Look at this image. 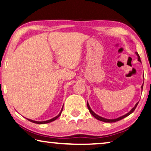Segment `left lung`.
<instances>
[{
	"instance_id": "8db88e82",
	"label": "left lung",
	"mask_w": 151,
	"mask_h": 151,
	"mask_svg": "<svg viewBox=\"0 0 151 151\" xmlns=\"http://www.w3.org/2000/svg\"><path fill=\"white\" fill-rule=\"evenodd\" d=\"M135 54H136V55L137 56V60H138V61H139V62L141 63L140 57H139V56L138 53H137V52H135ZM143 84H144V83H143ZM141 88H142V91L143 84L142 85ZM138 103H139V102H137V104L135 105V106L134 107V108H133L132 109V110H131L129 111V112L128 113H127L126 114H124V115H123V116H121V117H119V118H117V119H105V118H103V117H101V116H99V115L96 114H95V112H94L93 110H91V107H90V106H89V104H88V102H87V107H88L89 112H90V113L91 114L93 115V116L95 118V119H97V120H99V121H103V122H105V123H114V122L119 121H120V120L123 119H124V118H125V117H127V116H128L129 115H130L131 114H132V113L133 112H134V111L135 110V108H136V107H137V104H138Z\"/></svg>"
}]
</instances>
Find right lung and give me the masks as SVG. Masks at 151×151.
<instances>
[{
  "label": "right lung",
  "mask_w": 151,
  "mask_h": 151,
  "mask_svg": "<svg viewBox=\"0 0 151 151\" xmlns=\"http://www.w3.org/2000/svg\"><path fill=\"white\" fill-rule=\"evenodd\" d=\"M62 111H63V108H62V110H61V111H60V112L58 114V115H57L56 116V117H54V118H53V119H50V120H47V121H32V120H30V119H28V121H30V122H32V123H37V124H45V123H50V122H52V121H55L56 119H57L58 117L60 116V114H61V113H62Z\"/></svg>",
  "instance_id": "right-lung-1"
}]
</instances>
